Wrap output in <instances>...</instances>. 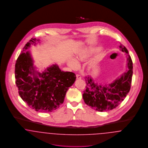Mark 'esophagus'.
<instances>
[{"label": "esophagus", "instance_id": "1", "mask_svg": "<svg viewBox=\"0 0 148 148\" xmlns=\"http://www.w3.org/2000/svg\"><path fill=\"white\" fill-rule=\"evenodd\" d=\"M76 77H77V79H82L80 75H77Z\"/></svg>", "mask_w": 148, "mask_h": 148}]
</instances>
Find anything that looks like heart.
Segmentation results:
<instances>
[{"label":"heart","mask_w":148,"mask_h":148,"mask_svg":"<svg viewBox=\"0 0 148 148\" xmlns=\"http://www.w3.org/2000/svg\"><path fill=\"white\" fill-rule=\"evenodd\" d=\"M90 56V50L85 48L78 51L74 56V59H70L68 61V65L72 69H77L78 67V63L86 60ZM89 69H92L93 66L89 65L88 66Z\"/></svg>","instance_id":"obj_1"}]
</instances>
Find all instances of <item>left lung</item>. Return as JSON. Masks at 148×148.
<instances>
[{"instance_id":"obj_1","label":"left lung","mask_w":148,"mask_h":148,"mask_svg":"<svg viewBox=\"0 0 148 148\" xmlns=\"http://www.w3.org/2000/svg\"><path fill=\"white\" fill-rule=\"evenodd\" d=\"M122 52L127 56L126 71L112 83L102 84L95 82L92 77H86V89L83 94L85 103L92 109L107 112L115 108L124 100L130 91L132 76L133 62L127 48L120 44Z\"/></svg>"}]
</instances>
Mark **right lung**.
<instances>
[{"mask_svg":"<svg viewBox=\"0 0 148 148\" xmlns=\"http://www.w3.org/2000/svg\"><path fill=\"white\" fill-rule=\"evenodd\" d=\"M32 38L27 42L15 65V83L21 98L36 112L49 113L63 104L66 92L76 79L74 73L63 71L52 64L40 73L36 71L30 51L32 45L40 42Z\"/></svg>","mask_w":148,"mask_h":148,"instance_id":"1","label":"right lung"}]
</instances>
